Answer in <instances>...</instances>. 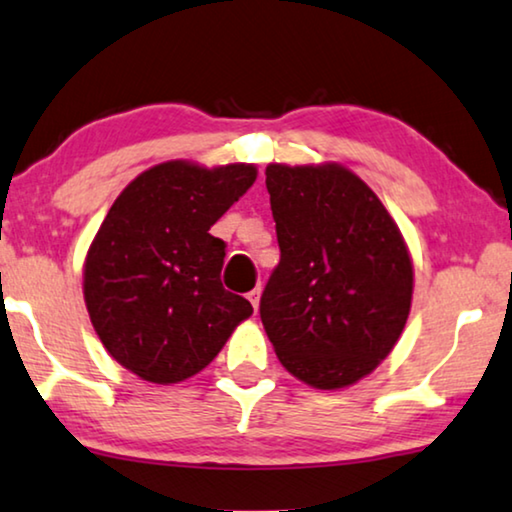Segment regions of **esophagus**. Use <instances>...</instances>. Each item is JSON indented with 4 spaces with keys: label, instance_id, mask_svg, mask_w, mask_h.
<instances>
[{
    "label": "esophagus",
    "instance_id": "obj_1",
    "mask_svg": "<svg viewBox=\"0 0 512 512\" xmlns=\"http://www.w3.org/2000/svg\"><path fill=\"white\" fill-rule=\"evenodd\" d=\"M259 297H262V292H259V287H255L253 292H248V299H250V304H253L255 313L259 311Z\"/></svg>",
    "mask_w": 512,
    "mask_h": 512
}]
</instances>
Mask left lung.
<instances>
[{
    "instance_id": "obj_1",
    "label": "left lung",
    "mask_w": 512,
    "mask_h": 512,
    "mask_svg": "<svg viewBox=\"0 0 512 512\" xmlns=\"http://www.w3.org/2000/svg\"><path fill=\"white\" fill-rule=\"evenodd\" d=\"M280 264L259 304L280 364L341 390L390 355L413 301V259L378 194L336 162L266 167Z\"/></svg>"
}]
</instances>
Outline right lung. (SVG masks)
<instances>
[{"mask_svg":"<svg viewBox=\"0 0 512 512\" xmlns=\"http://www.w3.org/2000/svg\"><path fill=\"white\" fill-rule=\"evenodd\" d=\"M255 164H155L118 194L83 262V297L109 355L174 385L206 369L253 315L220 283L225 241L208 234L255 183Z\"/></svg>","mask_w":512,"mask_h":512,"instance_id":"add662e5","label":"right lung"}]
</instances>
